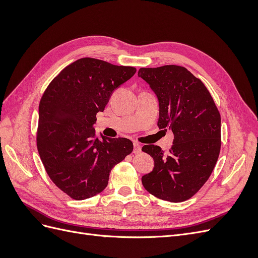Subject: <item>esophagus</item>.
Masks as SVG:
<instances>
[{
	"label": "esophagus",
	"mask_w": 258,
	"mask_h": 258,
	"mask_svg": "<svg viewBox=\"0 0 258 258\" xmlns=\"http://www.w3.org/2000/svg\"><path fill=\"white\" fill-rule=\"evenodd\" d=\"M142 151V147L139 143H134V153L135 154H140Z\"/></svg>",
	"instance_id": "obj_1"
}]
</instances>
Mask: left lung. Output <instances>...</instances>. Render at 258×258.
Returning a JSON list of instances; mask_svg holds the SVG:
<instances>
[{"label":"left lung","instance_id":"left-lung-1","mask_svg":"<svg viewBox=\"0 0 258 258\" xmlns=\"http://www.w3.org/2000/svg\"><path fill=\"white\" fill-rule=\"evenodd\" d=\"M138 76L158 99L159 128H169L174 136L168 153L157 145L143 146L155 165L142 176V184L159 199L185 201L204 186L216 165L221 151L220 112L204 83L183 67L141 68Z\"/></svg>","mask_w":258,"mask_h":258}]
</instances>
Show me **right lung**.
Wrapping results in <instances>:
<instances>
[{
    "instance_id": "right-lung-1",
    "label": "right lung",
    "mask_w": 258,
    "mask_h": 258,
    "mask_svg": "<svg viewBox=\"0 0 258 258\" xmlns=\"http://www.w3.org/2000/svg\"><path fill=\"white\" fill-rule=\"evenodd\" d=\"M136 68L82 58L62 70L38 106L37 150L46 172L75 200L102 191L111 170L134 150L129 139L96 135V115Z\"/></svg>"
}]
</instances>
